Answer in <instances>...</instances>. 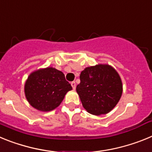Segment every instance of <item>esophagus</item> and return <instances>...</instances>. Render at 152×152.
Returning <instances> with one entry per match:
<instances>
[{
    "instance_id": "1",
    "label": "esophagus",
    "mask_w": 152,
    "mask_h": 152,
    "mask_svg": "<svg viewBox=\"0 0 152 152\" xmlns=\"http://www.w3.org/2000/svg\"><path fill=\"white\" fill-rule=\"evenodd\" d=\"M71 84H72V88H73V90H75V88H76V83H75V81H72V82L71 83Z\"/></svg>"
}]
</instances>
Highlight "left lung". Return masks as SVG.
Instances as JSON below:
<instances>
[{
	"label": "left lung",
	"mask_w": 152,
	"mask_h": 152,
	"mask_svg": "<svg viewBox=\"0 0 152 152\" xmlns=\"http://www.w3.org/2000/svg\"><path fill=\"white\" fill-rule=\"evenodd\" d=\"M76 91L84 108L95 116L110 112L123 94V82L119 73L108 64L87 67L80 75Z\"/></svg>",
	"instance_id": "obj_1"
}]
</instances>
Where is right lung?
Masks as SVG:
<instances>
[{"label": "right lung", "mask_w": 152, "mask_h": 152, "mask_svg": "<svg viewBox=\"0 0 152 152\" xmlns=\"http://www.w3.org/2000/svg\"><path fill=\"white\" fill-rule=\"evenodd\" d=\"M72 90L63 72L53 67L32 72L24 84V94L28 103L42 112H49L57 108L67 93Z\"/></svg>", "instance_id": "1"}]
</instances>
